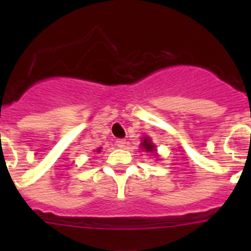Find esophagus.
I'll use <instances>...</instances> for the list:
<instances>
[{"mask_svg":"<svg viewBox=\"0 0 251 251\" xmlns=\"http://www.w3.org/2000/svg\"><path fill=\"white\" fill-rule=\"evenodd\" d=\"M115 145H117V147H119V148H124L126 147V145H127V141L123 138H119L115 141Z\"/></svg>","mask_w":251,"mask_h":251,"instance_id":"1","label":"esophagus"}]
</instances>
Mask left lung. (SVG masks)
I'll use <instances>...</instances> for the list:
<instances>
[{
	"mask_svg": "<svg viewBox=\"0 0 251 251\" xmlns=\"http://www.w3.org/2000/svg\"><path fill=\"white\" fill-rule=\"evenodd\" d=\"M142 148L146 150V152H154V151H156L154 145H153L152 142H151V139H148L147 137H145L143 141H142Z\"/></svg>",
	"mask_w": 251,
	"mask_h": 251,
	"instance_id": "1",
	"label": "left lung"
}]
</instances>
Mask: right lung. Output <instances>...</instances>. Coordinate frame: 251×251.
Returning <instances> with one entry per match:
<instances>
[{"mask_svg":"<svg viewBox=\"0 0 251 251\" xmlns=\"http://www.w3.org/2000/svg\"><path fill=\"white\" fill-rule=\"evenodd\" d=\"M98 152H100V150H98Z\"/></svg>","mask_w":251,"mask_h":251,"instance_id":"obj_1","label":"right lung"}]
</instances>
